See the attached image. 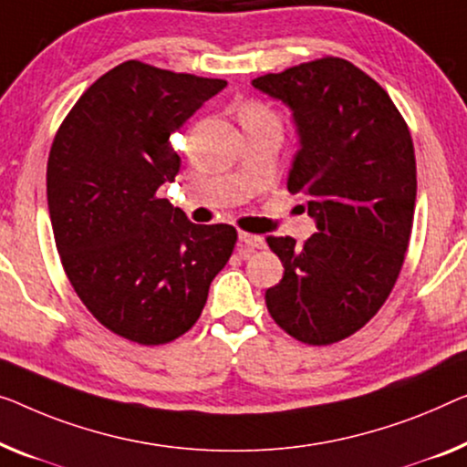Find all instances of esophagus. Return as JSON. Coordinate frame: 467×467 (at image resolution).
<instances>
[{
  "instance_id": "34e87169",
  "label": "esophagus",
  "mask_w": 467,
  "mask_h": 467,
  "mask_svg": "<svg viewBox=\"0 0 467 467\" xmlns=\"http://www.w3.org/2000/svg\"><path fill=\"white\" fill-rule=\"evenodd\" d=\"M239 241L243 247L247 249H264L266 247V241H264V236L260 234H249V233H239Z\"/></svg>"
}]
</instances>
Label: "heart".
Segmentation results:
<instances>
[{"label": "heart", "mask_w": 467, "mask_h": 467, "mask_svg": "<svg viewBox=\"0 0 467 467\" xmlns=\"http://www.w3.org/2000/svg\"><path fill=\"white\" fill-rule=\"evenodd\" d=\"M260 117H270V113H266V110L260 107H247L245 110H243V121L260 119Z\"/></svg>", "instance_id": "b5f03b06"}]
</instances>
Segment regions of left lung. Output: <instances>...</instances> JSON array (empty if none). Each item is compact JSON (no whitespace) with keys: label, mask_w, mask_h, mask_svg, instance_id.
Returning a JSON list of instances; mask_svg holds the SVG:
<instances>
[{"label":"left lung","mask_w":467,"mask_h":467,"mask_svg":"<svg viewBox=\"0 0 467 467\" xmlns=\"http://www.w3.org/2000/svg\"><path fill=\"white\" fill-rule=\"evenodd\" d=\"M252 86L291 110L300 149L287 189L306 194L318 231L302 247L268 236L285 268L266 289L268 312L304 344L339 342L371 321L405 262L417 194L411 134L386 89L344 58Z\"/></svg>","instance_id":"1"}]
</instances>
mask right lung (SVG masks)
Instances as JSON below:
<instances>
[{
    "label": "right lung",
    "instance_id": "obj_1",
    "mask_svg": "<svg viewBox=\"0 0 467 467\" xmlns=\"http://www.w3.org/2000/svg\"><path fill=\"white\" fill-rule=\"evenodd\" d=\"M226 88L138 60L94 81L62 121L47 159V210L79 300L117 336L144 346L191 329L236 231L192 224L157 189L173 182L170 136Z\"/></svg>",
    "mask_w": 467,
    "mask_h": 467
}]
</instances>
